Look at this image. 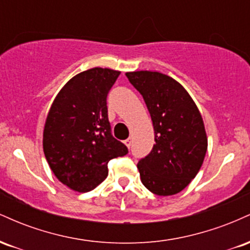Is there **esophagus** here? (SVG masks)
Listing matches in <instances>:
<instances>
[{"instance_id":"34e87169","label":"esophagus","mask_w":250,"mask_h":250,"mask_svg":"<svg viewBox=\"0 0 250 250\" xmlns=\"http://www.w3.org/2000/svg\"><path fill=\"white\" fill-rule=\"evenodd\" d=\"M125 145L127 146L128 148H130V146H131V139H130V137H129V139H127V140H125Z\"/></svg>"}]
</instances>
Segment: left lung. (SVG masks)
Wrapping results in <instances>:
<instances>
[{
	"mask_svg": "<svg viewBox=\"0 0 250 250\" xmlns=\"http://www.w3.org/2000/svg\"><path fill=\"white\" fill-rule=\"evenodd\" d=\"M153 121L155 145L137 163L146 188L160 196L183 190L199 173L208 140L199 108L173 77L159 71H130Z\"/></svg>",
	"mask_w": 250,
	"mask_h": 250,
	"instance_id": "8db88e82",
	"label": "left lung"
}]
</instances>
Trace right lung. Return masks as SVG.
I'll list each match as a JSON object with an SVG mask.
<instances>
[{"label": "right lung", "instance_id": "right-lung-1", "mask_svg": "<svg viewBox=\"0 0 250 250\" xmlns=\"http://www.w3.org/2000/svg\"><path fill=\"white\" fill-rule=\"evenodd\" d=\"M120 71L91 68L63 85L49 109L43 151L54 175L79 193L96 188L108 175V162L128 148L111 135L107 95Z\"/></svg>", "mask_w": 250, "mask_h": 250}]
</instances>
